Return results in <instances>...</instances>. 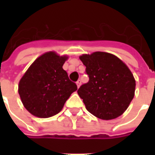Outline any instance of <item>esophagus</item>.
<instances>
[{"label":"esophagus","instance_id":"1","mask_svg":"<svg viewBox=\"0 0 155 155\" xmlns=\"http://www.w3.org/2000/svg\"><path fill=\"white\" fill-rule=\"evenodd\" d=\"M76 84H77V87L78 88L81 86V80H78L77 82H76Z\"/></svg>","mask_w":155,"mask_h":155}]
</instances>
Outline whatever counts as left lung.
Returning <instances> with one entry per match:
<instances>
[{"mask_svg": "<svg viewBox=\"0 0 155 155\" xmlns=\"http://www.w3.org/2000/svg\"><path fill=\"white\" fill-rule=\"evenodd\" d=\"M89 81L78 94L90 113L101 120H113L126 110L133 100L135 81L123 61L115 55L97 51L81 55Z\"/></svg>", "mask_w": 155, "mask_h": 155, "instance_id": "1", "label": "left lung"}]
</instances>
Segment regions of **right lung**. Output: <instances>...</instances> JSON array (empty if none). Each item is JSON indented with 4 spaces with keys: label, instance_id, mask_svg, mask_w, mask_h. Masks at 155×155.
<instances>
[{
    "label": "right lung",
    "instance_id": "obj_1",
    "mask_svg": "<svg viewBox=\"0 0 155 155\" xmlns=\"http://www.w3.org/2000/svg\"><path fill=\"white\" fill-rule=\"evenodd\" d=\"M66 60V56L47 52L37 58L21 79L19 94L31 114L39 118L55 115L77 90L62 68Z\"/></svg>",
    "mask_w": 155,
    "mask_h": 155
}]
</instances>
